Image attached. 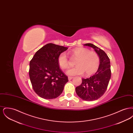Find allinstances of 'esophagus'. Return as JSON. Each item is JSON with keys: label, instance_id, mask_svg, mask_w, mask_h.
<instances>
[{"label": "esophagus", "instance_id": "esophagus-1", "mask_svg": "<svg viewBox=\"0 0 133 133\" xmlns=\"http://www.w3.org/2000/svg\"><path fill=\"white\" fill-rule=\"evenodd\" d=\"M73 78V77H68V80H71V79H72Z\"/></svg>", "mask_w": 133, "mask_h": 133}]
</instances>
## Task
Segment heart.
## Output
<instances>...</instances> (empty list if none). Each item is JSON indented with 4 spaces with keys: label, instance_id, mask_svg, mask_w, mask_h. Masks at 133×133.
<instances>
[{
    "label": "heart",
    "instance_id": "1",
    "mask_svg": "<svg viewBox=\"0 0 133 133\" xmlns=\"http://www.w3.org/2000/svg\"><path fill=\"white\" fill-rule=\"evenodd\" d=\"M70 54L72 59L76 60L75 63L76 66L66 72L67 74L69 76L81 75L84 72L86 76H89L94 73L98 68L100 57L95 51L80 47L72 50ZM57 62L59 67L62 69H66L69 66V61L65 52L59 55Z\"/></svg>",
    "mask_w": 133,
    "mask_h": 133
}]
</instances>
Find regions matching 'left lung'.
<instances>
[{
    "instance_id": "1",
    "label": "left lung",
    "mask_w": 133,
    "mask_h": 133,
    "mask_svg": "<svg viewBox=\"0 0 133 133\" xmlns=\"http://www.w3.org/2000/svg\"><path fill=\"white\" fill-rule=\"evenodd\" d=\"M84 45L93 48L100 57V65L96 73L88 78H82L81 84L75 89L80 98L91 101L100 98L107 89L111 76L110 61L106 53L97 46L91 43Z\"/></svg>"
}]
</instances>
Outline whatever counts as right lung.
Wrapping results in <instances>:
<instances>
[{"label": "right lung", "instance_id": "1", "mask_svg": "<svg viewBox=\"0 0 133 133\" xmlns=\"http://www.w3.org/2000/svg\"><path fill=\"white\" fill-rule=\"evenodd\" d=\"M67 47L48 43L38 50L30 61L29 74L32 88L45 99H55L61 95L68 77L59 68L57 59Z\"/></svg>", "mask_w": 133, "mask_h": 133}]
</instances>
